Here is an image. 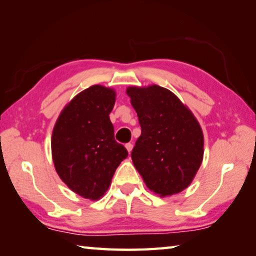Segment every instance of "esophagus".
Listing matches in <instances>:
<instances>
[{"label": "esophagus", "mask_w": 256, "mask_h": 256, "mask_svg": "<svg viewBox=\"0 0 256 256\" xmlns=\"http://www.w3.org/2000/svg\"><path fill=\"white\" fill-rule=\"evenodd\" d=\"M125 148H126V150L128 151V154H130L133 149V144H125Z\"/></svg>", "instance_id": "1"}]
</instances>
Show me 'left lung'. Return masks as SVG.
<instances>
[{
  "mask_svg": "<svg viewBox=\"0 0 256 256\" xmlns=\"http://www.w3.org/2000/svg\"><path fill=\"white\" fill-rule=\"evenodd\" d=\"M141 136L131 157L150 190L177 194L192 183L203 159V133L188 107L170 90L157 84L130 86Z\"/></svg>",
  "mask_w": 256,
  "mask_h": 256,
  "instance_id": "8db88e82",
  "label": "left lung"
}]
</instances>
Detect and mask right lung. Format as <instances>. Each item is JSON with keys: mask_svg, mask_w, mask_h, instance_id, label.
I'll return each instance as SVG.
<instances>
[{"mask_svg": "<svg viewBox=\"0 0 256 256\" xmlns=\"http://www.w3.org/2000/svg\"><path fill=\"white\" fill-rule=\"evenodd\" d=\"M116 94L92 86L60 112L52 136V156L60 178L89 200L100 198L128 150L114 138L110 114Z\"/></svg>", "mask_w": 256, "mask_h": 256, "instance_id": "1", "label": "right lung"}]
</instances>
